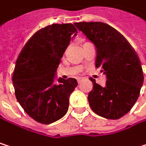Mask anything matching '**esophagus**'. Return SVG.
Masks as SVG:
<instances>
[{
	"instance_id": "1",
	"label": "esophagus",
	"mask_w": 146,
	"mask_h": 146,
	"mask_svg": "<svg viewBox=\"0 0 146 146\" xmlns=\"http://www.w3.org/2000/svg\"><path fill=\"white\" fill-rule=\"evenodd\" d=\"M77 82H78V83H80V82H81V79H80V78H78V79H77Z\"/></svg>"
}]
</instances>
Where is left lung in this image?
Segmentation results:
<instances>
[{"label": "left lung", "mask_w": 146, "mask_h": 146, "mask_svg": "<svg viewBox=\"0 0 146 146\" xmlns=\"http://www.w3.org/2000/svg\"><path fill=\"white\" fill-rule=\"evenodd\" d=\"M75 27L97 50L95 66L106 76V86L91 78L92 90L88 94L92 110L98 115L118 119L136 103L144 82L139 58L127 40L116 29L103 22H80Z\"/></svg>", "instance_id": "obj_1"}]
</instances>
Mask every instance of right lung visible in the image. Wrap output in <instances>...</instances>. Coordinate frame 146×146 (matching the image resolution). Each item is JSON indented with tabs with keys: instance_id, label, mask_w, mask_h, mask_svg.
Instances as JSON below:
<instances>
[{
	"instance_id": "1",
	"label": "right lung",
	"mask_w": 146,
	"mask_h": 146,
	"mask_svg": "<svg viewBox=\"0 0 146 146\" xmlns=\"http://www.w3.org/2000/svg\"><path fill=\"white\" fill-rule=\"evenodd\" d=\"M72 24H53L40 29L24 46L13 74L15 97L24 111L41 124L66 115L69 97L78 86L75 79L54 82L55 72L71 39L77 35Z\"/></svg>"
}]
</instances>
